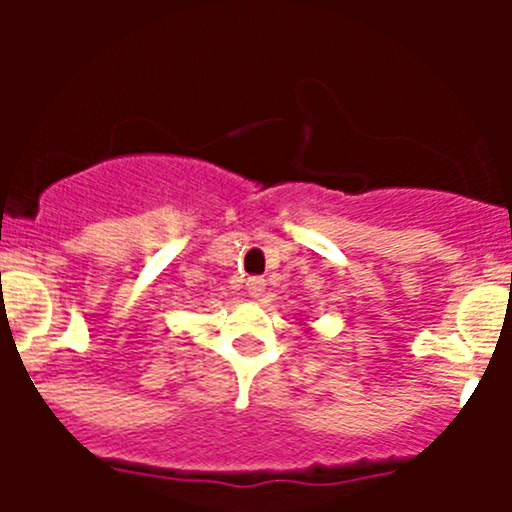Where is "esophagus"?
Listing matches in <instances>:
<instances>
[{
	"mask_svg": "<svg viewBox=\"0 0 512 512\" xmlns=\"http://www.w3.org/2000/svg\"><path fill=\"white\" fill-rule=\"evenodd\" d=\"M247 289H250L252 297L260 299L262 294H265V280H262V277H250V280H247Z\"/></svg>",
	"mask_w": 512,
	"mask_h": 512,
	"instance_id": "1",
	"label": "esophagus"
}]
</instances>
